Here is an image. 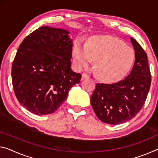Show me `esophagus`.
<instances>
[{
    "mask_svg": "<svg viewBox=\"0 0 158 158\" xmlns=\"http://www.w3.org/2000/svg\"><path fill=\"white\" fill-rule=\"evenodd\" d=\"M88 77H89V76H87V74H85V73H82V80H84V79L88 78Z\"/></svg>",
    "mask_w": 158,
    "mask_h": 158,
    "instance_id": "esophagus-1",
    "label": "esophagus"
}]
</instances>
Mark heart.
I'll return each mask as SVG.
<instances>
[{
  "label": "heart",
  "mask_w": 158,
  "mask_h": 158,
  "mask_svg": "<svg viewBox=\"0 0 158 158\" xmlns=\"http://www.w3.org/2000/svg\"><path fill=\"white\" fill-rule=\"evenodd\" d=\"M75 62L79 69L89 68L93 60L94 73L104 82H117L124 77L134 61L131 48L122 41L110 36H98L87 46L77 40L73 47Z\"/></svg>",
  "instance_id": "obj_1"
}]
</instances>
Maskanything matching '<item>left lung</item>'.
<instances>
[{
	"label": "left lung",
	"mask_w": 158,
	"mask_h": 158,
	"mask_svg": "<svg viewBox=\"0 0 158 158\" xmlns=\"http://www.w3.org/2000/svg\"><path fill=\"white\" fill-rule=\"evenodd\" d=\"M135 62L129 75L113 84L98 83L90 103L98 118L109 124H120L132 119L141 110L148 94L151 74L148 56L134 39Z\"/></svg>",
	"instance_id": "8db88e82"
}]
</instances>
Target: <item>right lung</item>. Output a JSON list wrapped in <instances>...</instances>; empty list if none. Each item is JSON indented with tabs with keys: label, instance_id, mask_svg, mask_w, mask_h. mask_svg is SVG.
I'll use <instances>...</instances> for the list:
<instances>
[{
	"label": "right lung",
	"instance_id": "obj_1",
	"mask_svg": "<svg viewBox=\"0 0 158 158\" xmlns=\"http://www.w3.org/2000/svg\"><path fill=\"white\" fill-rule=\"evenodd\" d=\"M68 30L41 27L20 44L12 65L19 102L37 115L54 113L81 74L71 69L73 41Z\"/></svg>",
	"mask_w": 158,
	"mask_h": 158
}]
</instances>
